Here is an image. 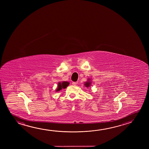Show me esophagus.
I'll use <instances>...</instances> for the list:
<instances>
[{
  "instance_id": "1",
  "label": "esophagus",
  "mask_w": 149,
  "mask_h": 149,
  "mask_svg": "<svg viewBox=\"0 0 149 149\" xmlns=\"http://www.w3.org/2000/svg\"><path fill=\"white\" fill-rule=\"evenodd\" d=\"M72 84L73 85H76L77 84V82H72Z\"/></svg>"
}]
</instances>
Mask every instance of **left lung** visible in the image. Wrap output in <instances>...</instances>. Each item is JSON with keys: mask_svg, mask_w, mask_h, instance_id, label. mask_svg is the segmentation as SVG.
<instances>
[{"mask_svg": "<svg viewBox=\"0 0 149 149\" xmlns=\"http://www.w3.org/2000/svg\"><path fill=\"white\" fill-rule=\"evenodd\" d=\"M90 85H91V82L89 81V80H88V81H86L85 84V86L86 87H89V86H90Z\"/></svg>", "mask_w": 149, "mask_h": 149, "instance_id": "left-lung-1", "label": "left lung"}]
</instances>
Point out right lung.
Returning a JSON list of instances; mask_svg holds the SVG:
<instances>
[{"label": "right lung", "mask_w": 149, "mask_h": 149, "mask_svg": "<svg viewBox=\"0 0 149 149\" xmlns=\"http://www.w3.org/2000/svg\"><path fill=\"white\" fill-rule=\"evenodd\" d=\"M69 85V83L68 81H63L62 83L59 82L58 84V87L56 89V91H59L60 90H61L62 89H65Z\"/></svg>", "instance_id": "obj_1"}]
</instances>
